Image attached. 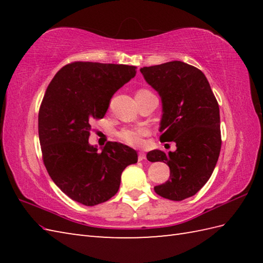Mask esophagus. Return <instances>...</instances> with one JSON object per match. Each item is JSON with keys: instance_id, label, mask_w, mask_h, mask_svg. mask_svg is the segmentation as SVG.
Segmentation results:
<instances>
[{"instance_id": "esophagus-1", "label": "esophagus", "mask_w": 263, "mask_h": 263, "mask_svg": "<svg viewBox=\"0 0 263 263\" xmlns=\"http://www.w3.org/2000/svg\"><path fill=\"white\" fill-rule=\"evenodd\" d=\"M139 160H140V161H142V160H144V159H146V154H144V153H139Z\"/></svg>"}]
</instances>
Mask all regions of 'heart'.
<instances>
[{"instance_id":"b5f03b06","label":"heart","mask_w":263,"mask_h":263,"mask_svg":"<svg viewBox=\"0 0 263 263\" xmlns=\"http://www.w3.org/2000/svg\"><path fill=\"white\" fill-rule=\"evenodd\" d=\"M146 90H141L139 92H142ZM147 135V130L144 127H128L123 128L122 131L119 132L120 140L124 143L128 144L132 147H139L141 146L143 142V137Z\"/></svg>"}]
</instances>
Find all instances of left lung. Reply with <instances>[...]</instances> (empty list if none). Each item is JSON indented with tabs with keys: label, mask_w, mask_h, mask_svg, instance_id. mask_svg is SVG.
<instances>
[{
	"label": "left lung",
	"mask_w": 263,
	"mask_h": 263,
	"mask_svg": "<svg viewBox=\"0 0 263 263\" xmlns=\"http://www.w3.org/2000/svg\"><path fill=\"white\" fill-rule=\"evenodd\" d=\"M140 72L161 99L160 139L176 143L175 152L147 154L149 161H163L171 171L168 181L154 190L182 201L197 193L216 167L221 147L219 106L205 76L187 63L173 61Z\"/></svg>",
	"instance_id": "8db88e82"
}]
</instances>
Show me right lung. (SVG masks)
<instances>
[{"label":"right lung","instance_id":"1","mask_svg":"<svg viewBox=\"0 0 263 263\" xmlns=\"http://www.w3.org/2000/svg\"><path fill=\"white\" fill-rule=\"evenodd\" d=\"M125 64L74 62L49 83L38 114L43 160L53 182L72 200L96 205L117 193L122 172L136 164L135 149L107 142L102 152L88 139L95 119H103L113 95L136 77Z\"/></svg>","mask_w":263,"mask_h":263}]
</instances>
